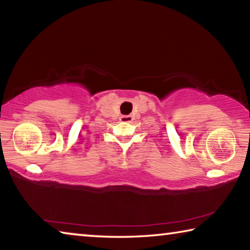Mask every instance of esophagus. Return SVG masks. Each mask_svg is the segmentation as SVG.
Masks as SVG:
<instances>
[{"instance_id":"esophagus-1","label":"esophagus","mask_w":250,"mask_h":250,"mask_svg":"<svg viewBox=\"0 0 250 250\" xmlns=\"http://www.w3.org/2000/svg\"><path fill=\"white\" fill-rule=\"evenodd\" d=\"M120 120L124 121V122H131V121L133 120V117L130 116V115H128V116H121L120 117Z\"/></svg>"}]
</instances>
